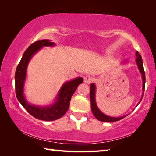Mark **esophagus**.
<instances>
[{"label": "esophagus", "instance_id": "1", "mask_svg": "<svg viewBox=\"0 0 156 156\" xmlns=\"http://www.w3.org/2000/svg\"><path fill=\"white\" fill-rule=\"evenodd\" d=\"M93 81V78L91 76H86L84 77V82L87 84H90Z\"/></svg>", "mask_w": 156, "mask_h": 156}]
</instances>
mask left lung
I'll return each mask as SVG.
<instances>
[{"label":"left lung","instance_id":"8db88e82","mask_svg":"<svg viewBox=\"0 0 156 156\" xmlns=\"http://www.w3.org/2000/svg\"><path fill=\"white\" fill-rule=\"evenodd\" d=\"M136 63L138 66V69L140 72H141L142 75V80H143V87H142V89L144 91V86H145V80H146V78H145V73L143 69V62H142V59L140 56V54H139V52L137 51L136 53ZM95 93H96V87H95L94 84H91L90 87V100H91V112L93 113L95 117H96L98 120L100 121H102V122H116V121L122 120L125 116L128 115H126L125 116H122V117H118V118H115V117H110V116H107L105 115L104 113H102L98 108L96 100H95ZM142 97H143V95H142ZM142 99L140 100L141 102ZM139 102V103H140Z\"/></svg>","mask_w":156,"mask_h":156}]
</instances>
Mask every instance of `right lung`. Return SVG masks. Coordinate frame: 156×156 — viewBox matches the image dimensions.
Returning <instances> with one entry per match:
<instances>
[{
	"label": "right lung",
	"mask_w": 156,
	"mask_h": 156,
	"mask_svg": "<svg viewBox=\"0 0 156 156\" xmlns=\"http://www.w3.org/2000/svg\"><path fill=\"white\" fill-rule=\"evenodd\" d=\"M54 43L49 40L37 41L26 49L18 65L15 73V89L17 99L30 115L38 120L52 121L59 119L65 114L69 107L70 100L78 85L83 83V78H77L66 83L60 89L57 102L51 107H38L27 103L23 94V85L25 80L26 69L31 56L43 46H53Z\"/></svg>",
	"instance_id": "right-lung-1"
}]
</instances>
